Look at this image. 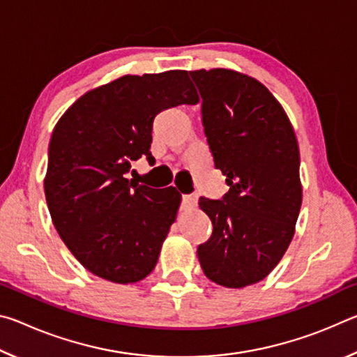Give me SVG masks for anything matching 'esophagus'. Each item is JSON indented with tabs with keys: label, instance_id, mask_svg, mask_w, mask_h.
Segmentation results:
<instances>
[{
	"label": "esophagus",
	"instance_id": "obj_1",
	"mask_svg": "<svg viewBox=\"0 0 357 357\" xmlns=\"http://www.w3.org/2000/svg\"><path fill=\"white\" fill-rule=\"evenodd\" d=\"M197 203H198V195H195V193H192V195H183V204H181V208L189 209V208L197 206Z\"/></svg>",
	"mask_w": 357,
	"mask_h": 357
}]
</instances>
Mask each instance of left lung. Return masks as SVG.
<instances>
[{"instance_id": "obj_1", "label": "left lung", "mask_w": 357, "mask_h": 357, "mask_svg": "<svg viewBox=\"0 0 357 357\" xmlns=\"http://www.w3.org/2000/svg\"><path fill=\"white\" fill-rule=\"evenodd\" d=\"M189 74L214 165L229 187L220 200L200 198L213 234L197 253L208 279L243 288L263 280L293 239L302 203L298 142L282 105L255 78L228 69Z\"/></svg>"}]
</instances>
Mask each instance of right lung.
I'll list each match as a JSON object with an SVG mask.
<instances>
[{"instance_id":"obj_1","label":"right lung","mask_w":357,"mask_h":357,"mask_svg":"<svg viewBox=\"0 0 357 357\" xmlns=\"http://www.w3.org/2000/svg\"><path fill=\"white\" fill-rule=\"evenodd\" d=\"M197 102L185 70L126 75L82 96L58 121L45 198L58 234L89 273L134 283L154 269L181 193L138 184L128 173L132 160H153L155 114Z\"/></svg>"}]
</instances>
